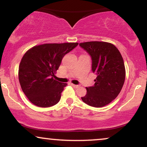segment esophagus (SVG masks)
<instances>
[{"label":"esophagus","instance_id":"34e87169","mask_svg":"<svg viewBox=\"0 0 147 147\" xmlns=\"http://www.w3.org/2000/svg\"><path fill=\"white\" fill-rule=\"evenodd\" d=\"M71 84V86L74 88H78L79 87L78 85H76V84Z\"/></svg>","mask_w":147,"mask_h":147}]
</instances>
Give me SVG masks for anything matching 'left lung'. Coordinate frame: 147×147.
Segmentation results:
<instances>
[{
  "mask_svg": "<svg viewBox=\"0 0 147 147\" xmlns=\"http://www.w3.org/2000/svg\"><path fill=\"white\" fill-rule=\"evenodd\" d=\"M92 58V70L97 78L93 86L86 87L82 97L85 104L95 108L109 104L122 89L125 79V68L117 47L105 41L79 43Z\"/></svg>",
  "mask_w": 147,
  "mask_h": 147,
  "instance_id": "1",
  "label": "left lung"
}]
</instances>
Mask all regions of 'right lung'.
<instances>
[{
  "instance_id": "1",
  "label": "right lung",
  "mask_w": 147,
  "mask_h": 147,
  "mask_svg": "<svg viewBox=\"0 0 147 147\" xmlns=\"http://www.w3.org/2000/svg\"><path fill=\"white\" fill-rule=\"evenodd\" d=\"M78 43H44L33 46L22 58L18 78L22 90L32 104L48 108L60 101L67 83L54 79L66 54Z\"/></svg>"
}]
</instances>
